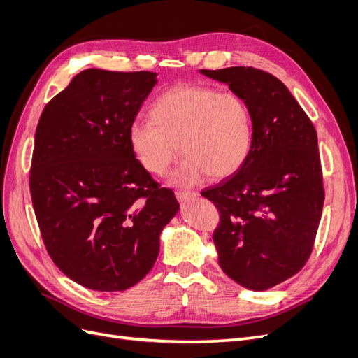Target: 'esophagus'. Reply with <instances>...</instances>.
I'll return each instance as SVG.
<instances>
[{"mask_svg": "<svg viewBox=\"0 0 358 358\" xmlns=\"http://www.w3.org/2000/svg\"><path fill=\"white\" fill-rule=\"evenodd\" d=\"M196 196H197V193H193V192H184V190H177L176 192V197L180 202L186 201V199H192V197H196Z\"/></svg>", "mask_w": 358, "mask_h": 358, "instance_id": "34e87169", "label": "esophagus"}]
</instances>
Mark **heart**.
<instances>
[{"label": "heart", "mask_w": 358, "mask_h": 358, "mask_svg": "<svg viewBox=\"0 0 358 358\" xmlns=\"http://www.w3.org/2000/svg\"><path fill=\"white\" fill-rule=\"evenodd\" d=\"M149 116L131 124V149L153 176H164L181 149L186 155L171 176L177 186H196L209 174L230 177L252 150V113L234 91L176 85L153 101Z\"/></svg>", "instance_id": "1"}]
</instances>
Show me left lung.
<instances>
[{"label":"left lung","instance_id":"left-lung-1","mask_svg":"<svg viewBox=\"0 0 358 358\" xmlns=\"http://www.w3.org/2000/svg\"><path fill=\"white\" fill-rule=\"evenodd\" d=\"M201 72L241 94L254 121L245 165L202 192L220 213L213 236L218 264L241 286L267 290L311 255L324 203L317 132L274 75L250 66Z\"/></svg>","mask_w":358,"mask_h":358}]
</instances>
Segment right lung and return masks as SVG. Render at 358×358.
I'll return each instance as SVG.
<instances>
[{"mask_svg": "<svg viewBox=\"0 0 358 358\" xmlns=\"http://www.w3.org/2000/svg\"><path fill=\"white\" fill-rule=\"evenodd\" d=\"M156 75L83 71L38 121L29 189L39 231L60 271L92 290L137 285L180 208L138 164L128 136Z\"/></svg>", "mask_w": 358, "mask_h": 358, "instance_id": "add662e5", "label": "right lung"}]
</instances>
